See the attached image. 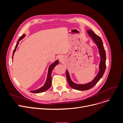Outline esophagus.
Segmentation results:
<instances>
[{
  "instance_id": "1",
  "label": "esophagus",
  "mask_w": 123,
  "mask_h": 123,
  "mask_svg": "<svg viewBox=\"0 0 123 123\" xmlns=\"http://www.w3.org/2000/svg\"><path fill=\"white\" fill-rule=\"evenodd\" d=\"M58 58H59V59L60 60H61L63 59V57H62V56H59V57H58Z\"/></svg>"
}]
</instances>
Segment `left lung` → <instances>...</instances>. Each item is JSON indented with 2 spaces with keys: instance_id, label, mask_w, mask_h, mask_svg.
Returning <instances> with one entry per match:
<instances>
[{
  "instance_id": "left-lung-1",
  "label": "left lung",
  "mask_w": 123,
  "mask_h": 123,
  "mask_svg": "<svg viewBox=\"0 0 123 123\" xmlns=\"http://www.w3.org/2000/svg\"><path fill=\"white\" fill-rule=\"evenodd\" d=\"M87 32L90 37L91 38L93 41L95 43L97 46L101 59L99 66V71L98 74H97L93 80L86 84H77L74 82L70 78V76L68 71L66 70V77L69 86L74 89L80 90V91H85V90H87L93 88L103 77L106 70V52L104 46H103L101 38L98 35H96L91 30H87Z\"/></svg>"
}]
</instances>
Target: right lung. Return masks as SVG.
Here are the masks:
<instances>
[{"label":"right lung","mask_w":123,"mask_h":123,"mask_svg":"<svg viewBox=\"0 0 123 123\" xmlns=\"http://www.w3.org/2000/svg\"><path fill=\"white\" fill-rule=\"evenodd\" d=\"M25 36V34H23L22 35L20 38L19 39V40H18L16 45L15 46V49H14L13 52V55H12V60H13V57L14 54L16 50V48L18 46V45L19 44V42L20 41V40H21L22 39H23ZM59 63V61L58 60H56L54 62H53V63H52L51 65L49 66L48 68V74H47V78H46V80L45 81V83L44 84V85L40 87V88H39L38 89H36L35 90H33V91H30V92L33 93H42V92H44L45 91H47V90H48L51 86V84H52V78H51V73L52 71V70L53 69V68L57 65H58V64Z\"/></svg>","instance_id":"add662e5"}]
</instances>
